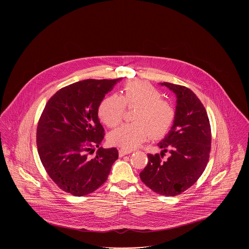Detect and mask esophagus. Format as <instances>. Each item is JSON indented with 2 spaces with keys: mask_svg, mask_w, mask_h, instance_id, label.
<instances>
[{
  "mask_svg": "<svg viewBox=\"0 0 249 249\" xmlns=\"http://www.w3.org/2000/svg\"><path fill=\"white\" fill-rule=\"evenodd\" d=\"M130 153H131V151H130V150H126V149H122V148L119 150V157H123V156L130 154Z\"/></svg>",
  "mask_w": 249,
  "mask_h": 249,
  "instance_id": "34e87169",
  "label": "esophagus"
}]
</instances>
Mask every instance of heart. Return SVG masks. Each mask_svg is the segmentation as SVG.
<instances>
[{"mask_svg": "<svg viewBox=\"0 0 249 249\" xmlns=\"http://www.w3.org/2000/svg\"><path fill=\"white\" fill-rule=\"evenodd\" d=\"M126 107L136 108L133 123L125 124L109 134L110 143L131 150L139 146L150 136L159 138L169 131L175 120V109L158 89L145 81L127 83L121 96L106 97L100 107L99 116L108 127L121 123Z\"/></svg>", "mask_w": 249, "mask_h": 249, "instance_id": "obj_1", "label": "heart"}]
</instances>
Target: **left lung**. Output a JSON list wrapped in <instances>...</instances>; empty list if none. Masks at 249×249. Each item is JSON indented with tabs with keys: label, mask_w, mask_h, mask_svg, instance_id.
Instances as JSON below:
<instances>
[{
	"label": "left lung",
	"mask_w": 249,
	"mask_h": 249,
	"mask_svg": "<svg viewBox=\"0 0 249 249\" xmlns=\"http://www.w3.org/2000/svg\"><path fill=\"white\" fill-rule=\"evenodd\" d=\"M177 95L173 127L158 143L160 154H148L147 165L140 173L142 182L158 194L176 196L190 188L207 165L211 149V127L206 110L190 89L163 82ZM170 157L161 161L164 152Z\"/></svg>",
	"instance_id": "8db88e82"
}]
</instances>
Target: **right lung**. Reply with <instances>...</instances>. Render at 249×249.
Returning a JSON list of instances; mask_svg holds the SVG:
<instances>
[{
  "label": "right lung",
  "instance_id": "obj_1",
  "mask_svg": "<svg viewBox=\"0 0 249 249\" xmlns=\"http://www.w3.org/2000/svg\"><path fill=\"white\" fill-rule=\"evenodd\" d=\"M120 80L87 79L66 86L48 100L40 117L36 142L41 162L59 189L73 196L100 188L119 158L116 147H100L105 130L98 109ZM95 146L98 150L90 158Z\"/></svg>",
  "mask_w": 249,
  "mask_h": 249
}]
</instances>
